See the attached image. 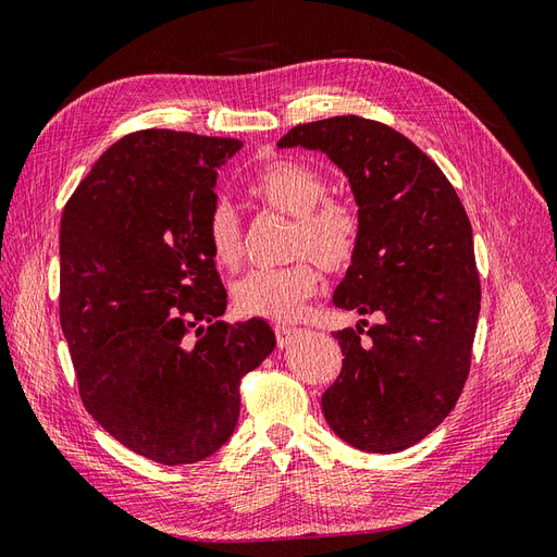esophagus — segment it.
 Segmentation results:
<instances>
[{
    "mask_svg": "<svg viewBox=\"0 0 557 557\" xmlns=\"http://www.w3.org/2000/svg\"><path fill=\"white\" fill-rule=\"evenodd\" d=\"M274 332H276V342H278V346H281V348L290 346V344L295 342V336L299 334V330H297V327H285V325H276V327H274Z\"/></svg>",
    "mask_w": 557,
    "mask_h": 557,
    "instance_id": "esophagus-1",
    "label": "esophagus"
}]
</instances>
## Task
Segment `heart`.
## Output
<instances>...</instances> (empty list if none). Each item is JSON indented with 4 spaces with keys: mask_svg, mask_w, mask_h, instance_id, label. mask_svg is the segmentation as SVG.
Segmentation results:
<instances>
[{
    "mask_svg": "<svg viewBox=\"0 0 557 557\" xmlns=\"http://www.w3.org/2000/svg\"><path fill=\"white\" fill-rule=\"evenodd\" d=\"M327 181L315 166L295 158L262 162L248 181V195L264 209L295 218L290 256L297 262L281 269H256L232 285L237 309L246 315L288 323L315 295L320 272L311 258L332 274L346 272L362 242V213L342 195H325ZM207 244L221 269H237L244 258L239 215L218 201L207 221Z\"/></svg>",
    "mask_w": 557,
    "mask_h": 557,
    "instance_id": "obj_1",
    "label": "heart"
}]
</instances>
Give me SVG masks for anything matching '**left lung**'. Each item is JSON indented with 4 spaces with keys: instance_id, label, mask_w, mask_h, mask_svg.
Instances as JSON below:
<instances>
[{
    "instance_id": "left-lung-1",
    "label": "left lung",
    "mask_w": 557,
    "mask_h": 557,
    "mask_svg": "<svg viewBox=\"0 0 557 557\" xmlns=\"http://www.w3.org/2000/svg\"><path fill=\"white\" fill-rule=\"evenodd\" d=\"M278 146L323 150L348 176L362 242L334 305L381 315L334 332L344 362L325 420L360 450L409 448L442 425L469 376L481 281L467 211L436 162L379 121L334 115Z\"/></svg>"
}]
</instances>
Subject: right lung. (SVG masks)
<instances>
[{"label": "right lung", "instance_id": "obj_1", "mask_svg": "<svg viewBox=\"0 0 557 557\" xmlns=\"http://www.w3.org/2000/svg\"><path fill=\"white\" fill-rule=\"evenodd\" d=\"M244 144L141 129L115 141L64 205L60 325L83 407L160 465H193L237 428L239 385L276 346L230 325L207 244L218 166Z\"/></svg>", "mask_w": 557, "mask_h": 557}]
</instances>
